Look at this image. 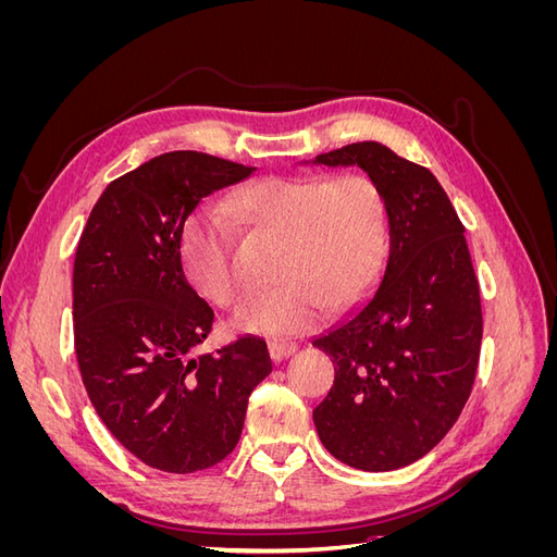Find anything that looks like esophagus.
Listing matches in <instances>:
<instances>
[{"mask_svg": "<svg viewBox=\"0 0 557 557\" xmlns=\"http://www.w3.org/2000/svg\"><path fill=\"white\" fill-rule=\"evenodd\" d=\"M297 350L295 342H285V339H272L269 342V356H272L274 362H281L285 358H290Z\"/></svg>", "mask_w": 557, "mask_h": 557, "instance_id": "34e87169", "label": "esophagus"}]
</instances>
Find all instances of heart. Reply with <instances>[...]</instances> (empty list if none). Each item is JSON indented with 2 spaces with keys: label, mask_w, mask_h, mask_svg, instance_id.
<instances>
[{
  "label": "heart",
  "mask_w": 557,
  "mask_h": 557,
  "mask_svg": "<svg viewBox=\"0 0 557 557\" xmlns=\"http://www.w3.org/2000/svg\"><path fill=\"white\" fill-rule=\"evenodd\" d=\"M223 207H199L181 232V260L195 290L218 307L237 305L244 283L234 267V221L281 237L276 285L250 295L234 325L295 334L315 325L327 305H358L374 288L387 256V207L364 174L264 176Z\"/></svg>",
  "instance_id": "obj_1"
}]
</instances>
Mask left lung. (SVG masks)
Returning a JSON list of instances; mask_svg holds the SVG:
<instances>
[{
	"label": "left lung",
	"instance_id": "obj_1",
	"mask_svg": "<svg viewBox=\"0 0 557 557\" xmlns=\"http://www.w3.org/2000/svg\"><path fill=\"white\" fill-rule=\"evenodd\" d=\"M315 162L358 164L379 185L391 252L364 305L313 339L334 362L313 423L336 460L364 471L407 467L444 440L476 379L483 315L465 225L430 170L376 141Z\"/></svg>",
	"mask_w": 557,
	"mask_h": 557
}]
</instances>
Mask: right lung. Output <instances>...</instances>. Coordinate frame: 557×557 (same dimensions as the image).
Returning a JSON list of instances; mask_svg holds the SVG:
<instances>
[{
	"instance_id": "add662e5",
	"label": "right lung",
	"mask_w": 557,
	"mask_h": 557,
	"mask_svg": "<svg viewBox=\"0 0 557 557\" xmlns=\"http://www.w3.org/2000/svg\"><path fill=\"white\" fill-rule=\"evenodd\" d=\"M252 172L197 150L158 156L107 185L78 239L74 348L83 385L123 448L170 474L225 460L252 387L272 372L258 336L193 356L215 315L181 262L185 218Z\"/></svg>"
}]
</instances>
